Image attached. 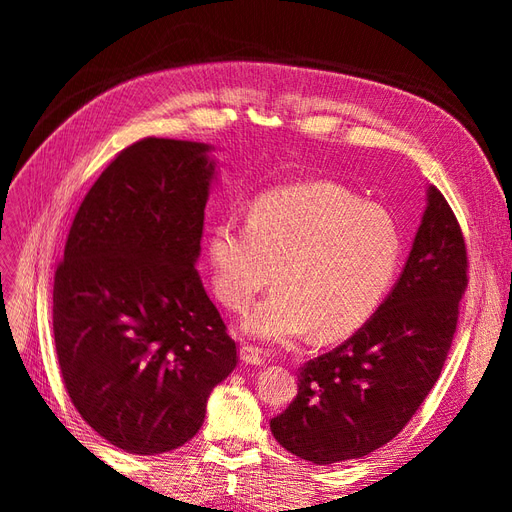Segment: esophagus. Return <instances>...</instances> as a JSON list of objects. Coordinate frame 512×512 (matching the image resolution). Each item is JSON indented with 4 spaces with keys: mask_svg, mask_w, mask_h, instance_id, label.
Returning <instances> with one entry per match:
<instances>
[{
    "mask_svg": "<svg viewBox=\"0 0 512 512\" xmlns=\"http://www.w3.org/2000/svg\"><path fill=\"white\" fill-rule=\"evenodd\" d=\"M239 356H241V361L245 365H256V367L265 365V359H262V354L254 346H241L239 348Z\"/></svg>",
    "mask_w": 512,
    "mask_h": 512,
    "instance_id": "34e87169",
    "label": "esophagus"
}]
</instances>
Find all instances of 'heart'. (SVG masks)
Segmentation results:
<instances>
[{"label":"heart","instance_id":"b5f03b06","mask_svg":"<svg viewBox=\"0 0 512 512\" xmlns=\"http://www.w3.org/2000/svg\"><path fill=\"white\" fill-rule=\"evenodd\" d=\"M401 254L393 218L329 181L262 194L247 222L224 218L207 239L211 288L230 312H245L241 335L269 346L314 333L339 339L376 312Z\"/></svg>","mask_w":512,"mask_h":512}]
</instances>
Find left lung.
Segmentation results:
<instances>
[{
  "label": "left lung",
  "mask_w": 512,
  "mask_h": 512,
  "mask_svg": "<svg viewBox=\"0 0 512 512\" xmlns=\"http://www.w3.org/2000/svg\"><path fill=\"white\" fill-rule=\"evenodd\" d=\"M425 203L389 297L342 346L299 371L297 397L271 421L288 453L318 466L374 453L438 382L468 286V254L438 188L427 185Z\"/></svg>",
  "instance_id": "left-lung-1"
}]
</instances>
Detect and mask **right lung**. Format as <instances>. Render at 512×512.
I'll return each mask as SVG.
<instances>
[{
    "instance_id": "right-lung-1",
    "label": "right lung",
    "mask_w": 512,
    "mask_h": 512,
    "mask_svg": "<svg viewBox=\"0 0 512 512\" xmlns=\"http://www.w3.org/2000/svg\"><path fill=\"white\" fill-rule=\"evenodd\" d=\"M207 143L123 149L74 215L55 273L53 333L83 421L132 455L192 440L237 346L196 271L218 177Z\"/></svg>"
}]
</instances>
